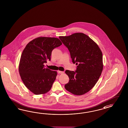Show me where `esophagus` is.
<instances>
[{"label": "esophagus", "instance_id": "esophagus-1", "mask_svg": "<svg viewBox=\"0 0 128 128\" xmlns=\"http://www.w3.org/2000/svg\"><path fill=\"white\" fill-rule=\"evenodd\" d=\"M58 73H59V74H62V73H64V72L59 71V70H58Z\"/></svg>", "mask_w": 128, "mask_h": 128}]
</instances>
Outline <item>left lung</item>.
Segmentation results:
<instances>
[{"label":"left lung","instance_id":"left-lung-1","mask_svg":"<svg viewBox=\"0 0 128 128\" xmlns=\"http://www.w3.org/2000/svg\"><path fill=\"white\" fill-rule=\"evenodd\" d=\"M59 38L68 48L72 62L77 66L75 72L66 70L69 81L65 84V88L73 94L83 95L91 90L102 74V52L98 45L83 33Z\"/></svg>","mask_w":128,"mask_h":128}]
</instances>
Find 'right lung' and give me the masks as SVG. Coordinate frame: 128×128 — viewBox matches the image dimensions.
<instances>
[{"label": "right lung", "mask_w": 128, "mask_h": 128, "mask_svg": "<svg viewBox=\"0 0 128 128\" xmlns=\"http://www.w3.org/2000/svg\"><path fill=\"white\" fill-rule=\"evenodd\" d=\"M62 44L58 38L39 37L30 42L22 52L19 73L25 86L34 94H44L50 90L57 72L45 68L44 64L50 60L52 50Z\"/></svg>", "instance_id": "1"}]
</instances>
